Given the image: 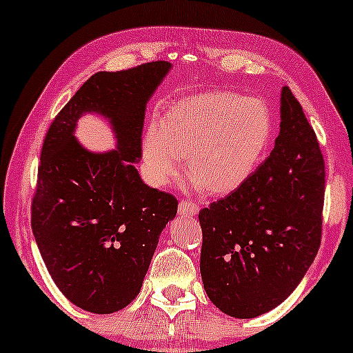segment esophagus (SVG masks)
Instances as JSON below:
<instances>
[{"label": "esophagus", "mask_w": 353, "mask_h": 353, "mask_svg": "<svg viewBox=\"0 0 353 353\" xmlns=\"http://www.w3.org/2000/svg\"><path fill=\"white\" fill-rule=\"evenodd\" d=\"M178 212H180L181 215L192 216L199 212V205L194 204V202H191V201L183 199V201H180V204H178Z\"/></svg>", "instance_id": "obj_1"}]
</instances>
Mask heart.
<instances>
[{"label": "heart", "instance_id": "obj_1", "mask_svg": "<svg viewBox=\"0 0 353 353\" xmlns=\"http://www.w3.org/2000/svg\"><path fill=\"white\" fill-rule=\"evenodd\" d=\"M273 132L265 101L231 91H212L176 101L165 119L152 117L141 139V168L149 185L178 181L185 167L191 185L228 194L262 162Z\"/></svg>", "mask_w": 353, "mask_h": 353}]
</instances>
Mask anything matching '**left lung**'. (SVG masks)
<instances>
[{
  "label": "left lung",
  "mask_w": 353,
  "mask_h": 353,
  "mask_svg": "<svg viewBox=\"0 0 353 353\" xmlns=\"http://www.w3.org/2000/svg\"><path fill=\"white\" fill-rule=\"evenodd\" d=\"M325 161L291 90L274 148L248 181L199 212L201 274L215 307L263 315L291 296L321 243Z\"/></svg>",
  "instance_id": "left-lung-1"
}]
</instances>
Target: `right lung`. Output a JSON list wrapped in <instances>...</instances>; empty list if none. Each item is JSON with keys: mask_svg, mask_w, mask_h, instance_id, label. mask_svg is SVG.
<instances>
[{"mask_svg": "<svg viewBox=\"0 0 353 353\" xmlns=\"http://www.w3.org/2000/svg\"><path fill=\"white\" fill-rule=\"evenodd\" d=\"M170 62L98 72L72 96L43 143L32 231L59 291L86 312L114 313L141 291L159 234L175 219L178 201L144 185L141 159L146 104ZM85 112L110 119L118 149L90 153L73 130Z\"/></svg>", "mask_w": 353, "mask_h": 353, "instance_id": "right-lung-1", "label": "right lung"}]
</instances>
